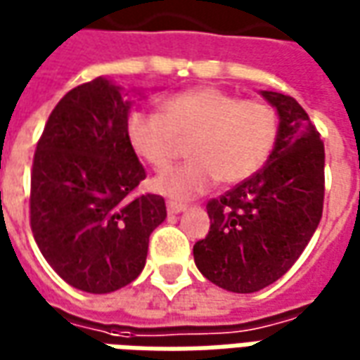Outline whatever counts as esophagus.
Returning a JSON list of instances; mask_svg holds the SVG:
<instances>
[{
  "label": "esophagus",
  "instance_id": "esophagus-1",
  "mask_svg": "<svg viewBox=\"0 0 360 360\" xmlns=\"http://www.w3.org/2000/svg\"><path fill=\"white\" fill-rule=\"evenodd\" d=\"M165 206H167V212H169V214H179V212L187 210V204L172 202V200H169V202L165 204Z\"/></svg>",
  "mask_w": 360,
  "mask_h": 360
}]
</instances>
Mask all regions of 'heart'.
Listing matches in <instances>:
<instances>
[{"label": "heart", "instance_id": "1", "mask_svg": "<svg viewBox=\"0 0 360 360\" xmlns=\"http://www.w3.org/2000/svg\"><path fill=\"white\" fill-rule=\"evenodd\" d=\"M278 113L262 100H241L216 86L167 98L162 110H136L127 119L129 146L144 164L164 169L191 141L193 160L160 173L152 187L173 200L202 195L221 181L237 185L257 175L278 141Z\"/></svg>", "mask_w": 360, "mask_h": 360}]
</instances>
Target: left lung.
<instances>
[{"label": "left lung", "instance_id": "obj_1", "mask_svg": "<svg viewBox=\"0 0 360 360\" xmlns=\"http://www.w3.org/2000/svg\"><path fill=\"white\" fill-rule=\"evenodd\" d=\"M278 111V141L266 165L206 204L210 231L195 243L204 278L233 293H255L301 257L324 208V142L291 96L260 90Z\"/></svg>", "mask_w": 360, "mask_h": 360}]
</instances>
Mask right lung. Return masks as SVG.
I'll list each match as a JSON object with an SVG mask.
<instances>
[{"mask_svg": "<svg viewBox=\"0 0 360 360\" xmlns=\"http://www.w3.org/2000/svg\"><path fill=\"white\" fill-rule=\"evenodd\" d=\"M131 100L105 77L69 90L50 113L30 175V227L69 285L111 293L139 278L160 195L133 196L146 172L127 141Z\"/></svg>", "mask_w": 360, "mask_h": 360, "instance_id": "right-lung-1", "label": "right lung"}]
</instances>
